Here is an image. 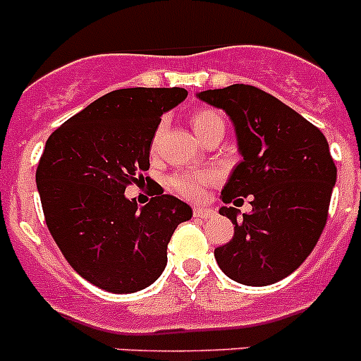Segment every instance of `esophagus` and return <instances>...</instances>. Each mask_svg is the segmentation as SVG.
Masks as SVG:
<instances>
[{
	"mask_svg": "<svg viewBox=\"0 0 361 361\" xmlns=\"http://www.w3.org/2000/svg\"><path fill=\"white\" fill-rule=\"evenodd\" d=\"M215 215V209L212 208H204V206H195L194 208V216L195 219H202V220H208Z\"/></svg>",
	"mask_w": 361,
	"mask_h": 361,
	"instance_id": "esophagus-1",
	"label": "esophagus"
}]
</instances>
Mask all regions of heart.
<instances>
[{
	"mask_svg": "<svg viewBox=\"0 0 361 361\" xmlns=\"http://www.w3.org/2000/svg\"><path fill=\"white\" fill-rule=\"evenodd\" d=\"M190 125L201 141H204L213 132H224V127H226L224 118L213 109L195 111L190 116ZM157 139H159V130H157L155 137H153V146H155ZM215 180L216 176L212 171H178V173L169 176V187L171 190L180 194L181 197L197 201V199L204 195L206 188L215 183Z\"/></svg>",
	"mask_w": 361,
	"mask_h": 361,
	"instance_id": "heart-1",
	"label": "heart"
}]
</instances>
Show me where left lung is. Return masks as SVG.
<instances>
[{"mask_svg": "<svg viewBox=\"0 0 361 361\" xmlns=\"http://www.w3.org/2000/svg\"><path fill=\"white\" fill-rule=\"evenodd\" d=\"M226 111L236 130L241 160L220 199L234 226L229 243L215 248L220 269L245 286H269L291 275L316 247L328 220L337 167L326 137L310 121L269 93L248 84L197 93Z\"/></svg>", "mask_w": 361, "mask_h": 361, "instance_id": "8db88e82", "label": "left lung"}]
</instances>
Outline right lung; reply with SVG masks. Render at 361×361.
Segmentation results:
<instances>
[{
	"instance_id": "1",
	"label": "right lung",
	"mask_w": 361,
	"mask_h": 361,
	"mask_svg": "<svg viewBox=\"0 0 361 361\" xmlns=\"http://www.w3.org/2000/svg\"><path fill=\"white\" fill-rule=\"evenodd\" d=\"M183 87H127L100 97L49 135L37 167L45 224L68 264L114 295L141 291L162 275L187 202L157 194L139 209L125 188L149 169L164 113Z\"/></svg>"
}]
</instances>
